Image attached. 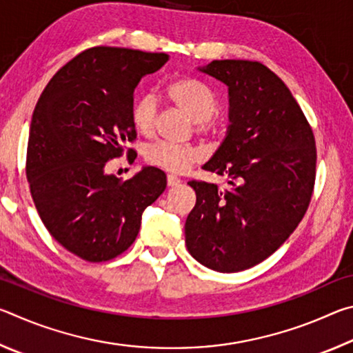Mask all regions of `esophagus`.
Listing matches in <instances>:
<instances>
[{
	"mask_svg": "<svg viewBox=\"0 0 353 353\" xmlns=\"http://www.w3.org/2000/svg\"><path fill=\"white\" fill-rule=\"evenodd\" d=\"M166 182H168V187H177V185H181L182 181L174 174H168V177H166Z\"/></svg>",
	"mask_w": 353,
	"mask_h": 353,
	"instance_id": "34e87169",
	"label": "esophagus"
}]
</instances>
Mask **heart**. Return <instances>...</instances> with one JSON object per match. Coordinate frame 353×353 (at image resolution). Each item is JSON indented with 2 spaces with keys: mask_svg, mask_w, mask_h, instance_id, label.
I'll return each mask as SVG.
<instances>
[{
  "mask_svg": "<svg viewBox=\"0 0 353 353\" xmlns=\"http://www.w3.org/2000/svg\"><path fill=\"white\" fill-rule=\"evenodd\" d=\"M165 94L177 109L187 113L202 135H218L221 121L213 115L218 112V98L205 82L194 77H179L166 83ZM157 105L152 97H141L130 109V119L140 134L154 130ZM145 160L152 166L170 172H183L202 160V151L196 146L177 145L171 141H155L145 151Z\"/></svg>",
  "mask_w": 353,
  "mask_h": 353,
  "instance_id": "obj_1",
  "label": "heart"
}]
</instances>
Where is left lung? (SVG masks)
Segmentation results:
<instances>
[{"mask_svg": "<svg viewBox=\"0 0 353 353\" xmlns=\"http://www.w3.org/2000/svg\"><path fill=\"white\" fill-rule=\"evenodd\" d=\"M201 71L229 87L230 126L202 166L229 188L190 181L196 205L185 223L188 252L219 272L249 270L288 240L312 201L313 129L280 77L260 62L213 61Z\"/></svg>", "mask_w": 353, "mask_h": 353, "instance_id": "obj_1", "label": "left lung"}]
</instances>
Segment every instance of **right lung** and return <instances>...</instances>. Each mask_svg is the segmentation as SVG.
I'll return each instance as SVG.
<instances>
[{"label":"right lung","mask_w":353,"mask_h":353,"mask_svg":"<svg viewBox=\"0 0 353 353\" xmlns=\"http://www.w3.org/2000/svg\"><path fill=\"white\" fill-rule=\"evenodd\" d=\"M168 61L165 52L88 48L52 76L37 101L26 154L29 188L48 232L82 260L107 261L128 250L143 210L166 188L165 172L154 166L124 182L104 166L124 152L134 157L128 148L137 139L134 90Z\"/></svg>","instance_id":"obj_1"}]
</instances>
